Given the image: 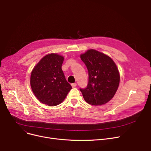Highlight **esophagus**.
Segmentation results:
<instances>
[{"instance_id": "34e87169", "label": "esophagus", "mask_w": 151, "mask_h": 151, "mask_svg": "<svg viewBox=\"0 0 151 151\" xmlns=\"http://www.w3.org/2000/svg\"><path fill=\"white\" fill-rule=\"evenodd\" d=\"M76 86V83H73V84H71V87H72V88H75Z\"/></svg>"}]
</instances>
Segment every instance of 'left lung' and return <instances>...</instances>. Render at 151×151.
I'll return each mask as SVG.
<instances>
[{
    "label": "left lung",
    "instance_id": "left-lung-1",
    "mask_svg": "<svg viewBox=\"0 0 151 151\" xmlns=\"http://www.w3.org/2000/svg\"><path fill=\"white\" fill-rule=\"evenodd\" d=\"M88 70L87 88L80 89L84 100L95 106L104 105L113 99L120 82V74L108 55L91 49L80 55Z\"/></svg>",
    "mask_w": 151,
    "mask_h": 151
}]
</instances>
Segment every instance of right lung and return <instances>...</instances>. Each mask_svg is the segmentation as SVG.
<instances>
[{
    "mask_svg": "<svg viewBox=\"0 0 151 151\" xmlns=\"http://www.w3.org/2000/svg\"><path fill=\"white\" fill-rule=\"evenodd\" d=\"M62 55H46L34 67L30 75V86L37 99L48 106H56L64 100L72 89L62 70Z\"/></svg>",
    "mask_w": 151,
    "mask_h": 151,
    "instance_id": "right-lung-1",
    "label": "right lung"
}]
</instances>
